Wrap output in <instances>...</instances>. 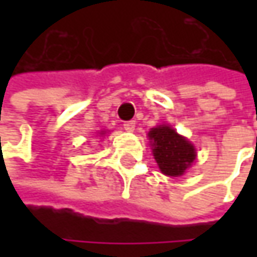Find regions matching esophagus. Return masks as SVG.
Wrapping results in <instances>:
<instances>
[{
    "label": "esophagus",
    "mask_w": 257,
    "mask_h": 257,
    "mask_svg": "<svg viewBox=\"0 0 257 257\" xmlns=\"http://www.w3.org/2000/svg\"><path fill=\"white\" fill-rule=\"evenodd\" d=\"M124 130H127V132H134V128H136V121L134 120H128V121H124Z\"/></svg>",
    "instance_id": "34e87169"
}]
</instances>
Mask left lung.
<instances>
[{
	"instance_id": "obj_1",
	"label": "left lung",
	"mask_w": 257,
	"mask_h": 257,
	"mask_svg": "<svg viewBox=\"0 0 257 257\" xmlns=\"http://www.w3.org/2000/svg\"><path fill=\"white\" fill-rule=\"evenodd\" d=\"M153 154L162 173L166 176H182L196 159L193 144L169 125H159L149 132Z\"/></svg>"
}]
</instances>
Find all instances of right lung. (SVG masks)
I'll use <instances>...</instances> for the list:
<instances>
[{
	"mask_svg": "<svg viewBox=\"0 0 257 257\" xmlns=\"http://www.w3.org/2000/svg\"><path fill=\"white\" fill-rule=\"evenodd\" d=\"M101 134H103V133H101Z\"/></svg>",
	"mask_w": 257,
	"mask_h": 257,
	"instance_id": "right-lung-1",
	"label": "right lung"
}]
</instances>
